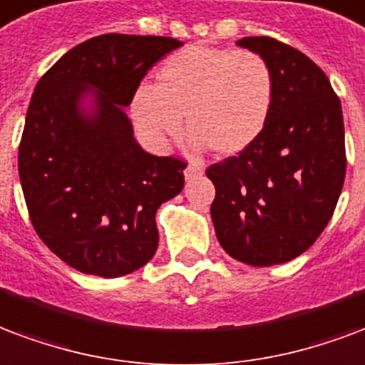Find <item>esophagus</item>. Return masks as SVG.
<instances>
[{"label": "esophagus", "mask_w": 365, "mask_h": 365, "mask_svg": "<svg viewBox=\"0 0 365 365\" xmlns=\"http://www.w3.org/2000/svg\"><path fill=\"white\" fill-rule=\"evenodd\" d=\"M183 175H185V180L190 182V180L201 178V175H203V168H201L199 164H190V166L185 168V172H183Z\"/></svg>", "instance_id": "obj_1"}]
</instances>
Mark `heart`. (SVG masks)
<instances>
[{"label": "heart", "instance_id": "obj_1", "mask_svg": "<svg viewBox=\"0 0 365 365\" xmlns=\"http://www.w3.org/2000/svg\"><path fill=\"white\" fill-rule=\"evenodd\" d=\"M158 85H141L131 96L137 128L155 145L182 131L191 143L232 156L257 141L272 112L274 79L263 56L191 44L162 61Z\"/></svg>", "mask_w": 365, "mask_h": 365}]
</instances>
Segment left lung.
Listing matches in <instances>:
<instances>
[{
  "label": "left lung",
  "mask_w": 365,
  "mask_h": 365,
  "mask_svg": "<svg viewBox=\"0 0 365 365\" xmlns=\"http://www.w3.org/2000/svg\"><path fill=\"white\" fill-rule=\"evenodd\" d=\"M274 79L272 112L257 141L210 164V217L230 257L253 267L292 261L325 230L346 174L341 100L327 75L292 46L245 36Z\"/></svg>",
  "instance_id": "8db88e82"
}]
</instances>
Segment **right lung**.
<instances>
[{
    "label": "right lung",
    "instance_id": "add662e5",
    "mask_svg": "<svg viewBox=\"0 0 365 365\" xmlns=\"http://www.w3.org/2000/svg\"><path fill=\"white\" fill-rule=\"evenodd\" d=\"M183 42L102 34L42 75L26 110L19 178L34 230L67 265L104 279L141 269L158 247L156 210L183 190L175 156L145 153L123 108ZM95 98L91 113L80 102Z\"/></svg>",
    "mask_w": 365,
    "mask_h": 365
}]
</instances>
